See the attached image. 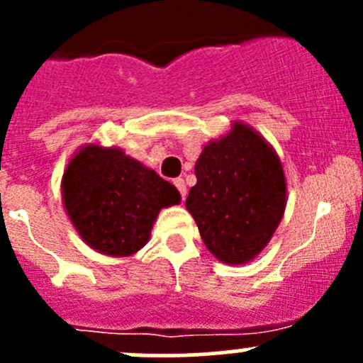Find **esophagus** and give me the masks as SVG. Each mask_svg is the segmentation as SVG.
<instances>
[{
    "mask_svg": "<svg viewBox=\"0 0 363 363\" xmlns=\"http://www.w3.org/2000/svg\"><path fill=\"white\" fill-rule=\"evenodd\" d=\"M174 184H175V188L179 189V193H181L182 200H184V199H186V193H188V188H186V182H184V179H182V177H177V179H174Z\"/></svg>",
    "mask_w": 363,
    "mask_h": 363,
    "instance_id": "esophagus-1",
    "label": "esophagus"
}]
</instances>
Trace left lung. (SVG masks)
<instances>
[{
  "label": "left lung",
  "mask_w": 363,
  "mask_h": 363,
  "mask_svg": "<svg viewBox=\"0 0 363 363\" xmlns=\"http://www.w3.org/2000/svg\"><path fill=\"white\" fill-rule=\"evenodd\" d=\"M186 208L207 250L226 265H246L269 246L288 202L276 149L242 121L203 145Z\"/></svg>",
  "instance_id": "1"
}]
</instances>
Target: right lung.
Listing matches in <instances>:
<instances>
[{"label":"right lung","instance_id":"1","mask_svg":"<svg viewBox=\"0 0 363 363\" xmlns=\"http://www.w3.org/2000/svg\"><path fill=\"white\" fill-rule=\"evenodd\" d=\"M61 196L73 228L96 252L128 258L151 239L161 208L181 203V193L152 168L98 142L68 161Z\"/></svg>","mask_w":363,"mask_h":363}]
</instances>
